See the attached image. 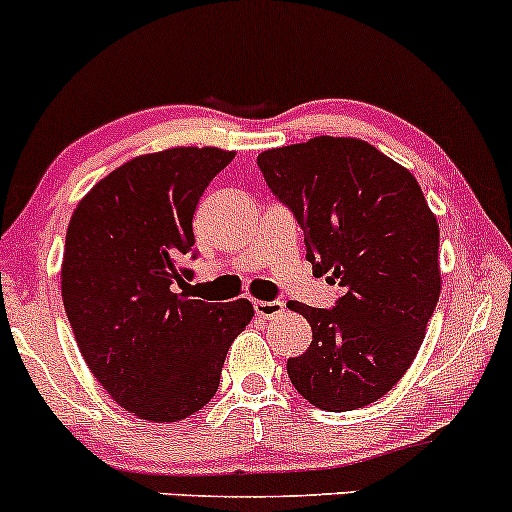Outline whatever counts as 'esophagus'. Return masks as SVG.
<instances>
[{"mask_svg":"<svg viewBox=\"0 0 512 512\" xmlns=\"http://www.w3.org/2000/svg\"><path fill=\"white\" fill-rule=\"evenodd\" d=\"M254 309H256L258 317H263V319H275V317H283L285 304L280 302V300H273V302L256 300V302H254Z\"/></svg>","mask_w":512,"mask_h":512,"instance_id":"obj_1","label":"esophagus"}]
</instances>
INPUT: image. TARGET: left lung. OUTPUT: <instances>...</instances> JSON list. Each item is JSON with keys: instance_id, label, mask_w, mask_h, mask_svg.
<instances>
[{"instance_id": "1", "label": "left lung", "mask_w": 512, "mask_h": 512, "mask_svg": "<svg viewBox=\"0 0 512 512\" xmlns=\"http://www.w3.org/2000/svg\"><path fill=\"white\" fill-rule=\"evenodd\" d=\"M275 198L304 229L307 261L341 287L331 309L290 302L312 343L287 360L309 404L353 411L401 380L440 297V229L411 171L355 137L321 135L258 154Z\"/></svg>"}]
</instances>
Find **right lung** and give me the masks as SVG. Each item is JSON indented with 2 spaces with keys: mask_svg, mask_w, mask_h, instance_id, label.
Instances as JSON below:
<instances>
[{
  "mask_svg": "<svg viewBox=\"0 0 512 512\" xmlns=\"http://www.w3.org/2000/svg\"><path fill=\"white\" fill-rule=\"evenodd\" d=\"M232 159L217 147L142 154L96 183L67 227L62 302L77 346L101 387L145 421L203 409L254 317L249 300L179 292L193 273L195 205Z\"/></svg>",
  "mask_w": 512,
  "mask_h": 512,
  "instance_id": "add662e5",
  "label": "right lung"
}]
</instances>
